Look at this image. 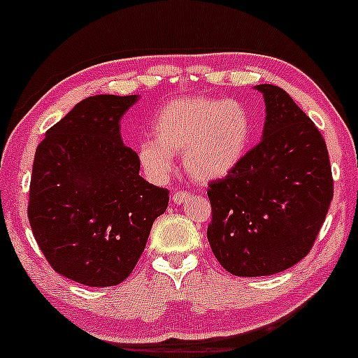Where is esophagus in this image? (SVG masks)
Here are the masks:
<instances>
[{
	"label": "esophagus",
	"mask_w": 358,
	"mask_h": 358,
	"mask_svg": "<svg viewBox=\"0 0 358 358\" xmlns=\"http://www.w3.org/2000/svg\"><path fill=\"white\" fill-rule=\"evenodd\" d=\"M189 198H191V193H187V191H178V193L172 194V201L178 205L184 203V201L189 200Z\"/></svg>",
	"instance_id": "esophagus-1"
}]
</instances>
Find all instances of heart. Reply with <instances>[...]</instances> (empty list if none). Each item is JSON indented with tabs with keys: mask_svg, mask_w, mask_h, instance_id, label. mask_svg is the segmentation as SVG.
I'll return each instance as SVG.
<instances>
[{
	"mask_svg": "<svg viewBox=\"0 0 358 358\" xmlns=\"http://www.w3.org/2000/svg\"><path fill=\"white\" fill-rule=\"evenodd\" d=\"M153 138L138 146L143 171L167 178L174 155L182 153L187 176L208 184L227 178L241 164L253 136V119L238 99L208 96L176 98L155 117Z\"/></svg>",
	"mask_w": 358,
	"mask_h": 358,
	"instance_id": "b5f03b06",
	"label": "heart"
}]
</instances>
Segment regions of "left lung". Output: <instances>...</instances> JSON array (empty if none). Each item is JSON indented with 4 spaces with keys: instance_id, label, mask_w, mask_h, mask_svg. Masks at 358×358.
I'll list each match as a JSON object with an SVG mask.
<instances>
[{
    "instance_id": "8db88e82",
    "label": "left lung",
    "mask_w": 358,
    "mask_h": 358,
    "mask_svg": "<svg viewBox=\"0 0 358 358\" xmlns=\"http://www.w3.org/2000/svg\"><path fill=\"white\" fill-rule=\"evenodd\" d=\"M265 125L227 178L208 184L210 248L227 272L271 275L314 246L333 200L326 141L285 90L260 84Z\"/></svg>"
}]
</instances>
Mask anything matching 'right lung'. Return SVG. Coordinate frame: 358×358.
I'll return each instance as SVG.
<instances>
[{"instance_id": "add662e5", "label": "right lung", "mask_w": 358, "mask_h": 358, "mask_svg": "<svg viewBox=\"0 0 358 358\" xmlns=\"http://www.w3.org/2000/svg\"><path fill=\"white\" fill-rule=\"evenodd\" d=\"M138 94H96L46 131L32 165L27 215L58 274L91 288L120 285L167 210L169 189L139 176L120 119Z\"/></svg>"}]
</instances>
